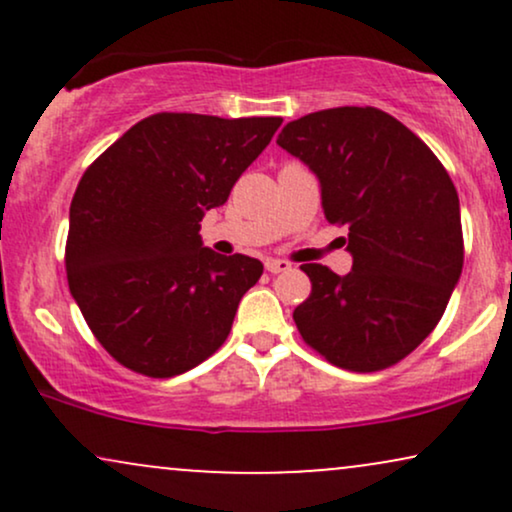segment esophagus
<instances>
[{
  "label": "esophagus",
  "mask_w": 512,
  "mask_h": 512,
  "mask_svg": "<svg viewBox=\"0 0 512 512\" xmlns=\"http://www.w3.org/2000/svg\"><path fill=\"white\" fill-rule=\"evenodd\" d=\"M264 267H267V272L281 274V272H289L291 262H286V260H267V262H264Z\"/></svg>",
  "instance_id": "1"
}]
</instances>
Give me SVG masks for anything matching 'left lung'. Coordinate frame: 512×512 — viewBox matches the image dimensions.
Returning <instances> with one entry per match:
<instances>
[{"label": "left lung", "mask_w": 512, "mask_h": 512, "mask_svg": "<svg viewBox=\"0 0 512 512\" xmlns=\"http://www.w3.org/2000/svg\"><path fill=\"white\" fill-rule=\"evenodd\" d=\"M276 144L313 170L322 211L349 228L354 260L344 276L303 264L313 291L293 310L298 332L356 373L402 361L438 325L462 274L460 199L448 170L378 108L310 113Z\"/></svg>", "instance_id": "obj_1"}]
</instances>
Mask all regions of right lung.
Masks as SVG:
<instances>
[{"instance_id": "1", "label": "right lung", "mask_w": 512, "mask_h": 512, "mask_svg": "<svg viewBox=\"0 0 512 512\" xmlns=\"http://www.w3.org/2000/svg\"><path fill=\"white\" fill-rule=\"evenodd\" d=\"M279 125L281 117L158 113L88 166L69 207V291L125 368L173 378L226 342L264 267L204 248L199 221L226 204Z\"/></svg>"}]
</instances>
